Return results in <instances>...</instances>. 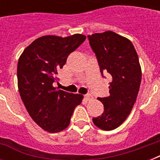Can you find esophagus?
<instances>
[{"label": "esophagus", "instance_id": "obj_1", "mask_svg": "<svg viewBox=\"0 0 160 160\" xmlns=\"http://www.w3.org/2000/svg\"><path fill=\"white\" fill-rule=\"evenodd\" d=\"M85 99L87 100V101H90V100H91L93 99V96L91 95H85Z\"/></svg>", "mask_w": 160, "mask_h": 160}]
</instances>
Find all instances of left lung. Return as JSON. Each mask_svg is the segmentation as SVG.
<instances>
[{
  "label": "left lung",
  "instance_id": "8db88e82",
  "mask_svg": "<svg viewBox=\"0 0 160 160\" xmlns=\"http://www.w3.org/2000/svg\"><path fill=\"white\" fill-rule=\"evenodd\" d=\"M96 55L100 72L111 75L109 96L98 98L104 105L101 115L93 118L95 126L113 130L121 125L136 101L142 71L134 45L129 39L107 31L88 36Z\"/></svg>",
  "mask_w": 160,
  "mask_h": 160
}]
</instances>
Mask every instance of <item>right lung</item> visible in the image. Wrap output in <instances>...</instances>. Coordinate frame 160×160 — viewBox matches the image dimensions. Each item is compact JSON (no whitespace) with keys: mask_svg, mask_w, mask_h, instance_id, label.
Here are the masks:
<instances>
[{"mask_svg":"<svg viewBox=\"0 0 160 160\" xmlns=\"http://www.w3.org/2000/svg\"><path fill=\"white\" fill-rule=\"evenodd\" d=\"M81 34L60 37L43 36L26 47L17 65V83L21 100L34 121L50 133L66 129L74 109L84 96L58 90L53 83L68 55L85 41Z\"/></svg>","mask_w":160,"mask_h":160,"instance_id":"obj_1","label":"right lung"}]
</instances>
